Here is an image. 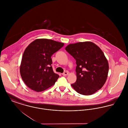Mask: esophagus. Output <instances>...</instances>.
Returning <instances> with one entry per match:
<instances>
[{
    "label": "esophagus",
    "mask_w": 128,
    "mask_h": 128,
    "mask_svg": "<svg viewBox=\"0 0 128 128\" xmlns=\"http://www.w3.org/2000/svg\"><path fill=\"white\" fill-rule=\"evenodd\" d=\"M68 72H64L63 73H62V75H64V76H66L67 75H68Z\"/></svg>",
    "instance_id": "34e87169"
}]
</instances>
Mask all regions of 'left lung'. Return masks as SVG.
I'll use <instances>...</instances> for the list:
<instances>
[{
	"instance_id": "left-lung-1",
	"label": "left lung",
	"mask_w": 128,
	"mask_h": 128,
	"mask_svg": "<svg viewBox=\"0 0 128 128\" xmlns=\"http://www.w3.org/2000/svg\"><path fill=\"white\" fill-rule=\"evenodd\" d=\"M66 50L76 60L77 80L71 84L80 94L89 96L100 90L107 79L108 60L102 50L91 42L70 44Z\"/></svg>"
}]
</instances>
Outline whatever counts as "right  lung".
Here are the masks:
<instances>
[{
    "label": "right lung",
    "instance_id": "1",
    "mask_svg": "<svg viewBox=\"0 0 128 128\" xmlns=\"http://www.w3.org/2000/svg\"><path fill=\"white\" fill-rule=\"evenodd\" d=\"M64 43L51 39H37L25 49L20 66V73L25 84L37 92L55 84L59 75L53 72L51 56Z\"/></svg>",
    "mask_w": 128,
    "mask_h": 128
}]
</instances>
